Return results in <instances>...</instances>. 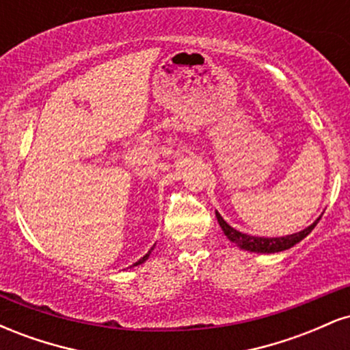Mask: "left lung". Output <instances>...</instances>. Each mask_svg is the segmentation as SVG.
<instances>
[{"mask_svg":"<svg viewBox=\"0 0 350 350\" xmlns=\"http://www.w3.org/2000/svg\"><path fill=\"white\" fill-rule=\"evenodd\" d=\"M215 217L219 226L222 227L224 234L230 242H234L237 247H240L242 250L247 252H255V253H278L283 250H288V248L295 247L296 243H299L304 237H308L312 232V228L317 226L319 219H316L311 226L304 228V230L296 232V234L286 235V237H253L248 234H242L237 228L230 227L226 220L222 219V215L215 211Z\"/></svg>","mask_w":350,"mask_h":350,"instance_id":"8db88e82","label":"left lung"}]
</instances>
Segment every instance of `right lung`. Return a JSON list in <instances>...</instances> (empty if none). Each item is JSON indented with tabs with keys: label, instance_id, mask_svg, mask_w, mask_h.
Instances as JSON below:
<instances>
[{
	"label": "right lung",
	"instance_id": "1",
	"mask_svg": "<svg viewBox=\"0 0 350 350\" xmlns=\"http://www.w3.org/2000/svg\"><path fill=\"white\" fill-rule=\"evenodd\" d=\"M152 248H154V245H152V247H151V250H150V252H148V253H146V255H144V256H143V258H139V260H138V262H136V263H133V267H138V265H142V263H144V262H146V260H148V258H150V253L152 252Z\"/></svg>",
	"mask_w": 350,
	"mask_h": 350
}]
</instances>
